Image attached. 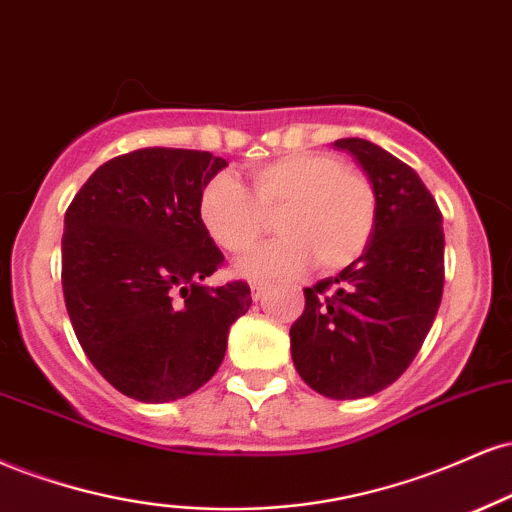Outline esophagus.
Here are the masks:
<instances>
[{
  "instance_id": "34e87169",
  "label": "esophagus",
  "mask_w": 512,
  "mask_h": 512,
  "mask_svg": "<svg viewBox=\"0 0 512 512\" xmlns=\"http://www.w3.org/2000/svg\"><path fill=\"white\" fill-rule=\"evenodd\" d=\"M263 294H266V285H263V282H254V285H251V297H254V302L263 299Z\"/></svg>"
}]
</instances>
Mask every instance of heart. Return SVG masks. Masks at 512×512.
I'll use <instances>...</instances> for the list:
<instances>
[{
    "label": "heart",
    "instance_id": "heart-1",
    "mask_svg": "<svg viewBox=\"0 0 512 512\" xmlns=\"http://www.w3.org/2000/svg\"><path fill=\"white\" fill-rule=\"evenodd\" d=\"M251 197L232 174L220 172L198 196L203 230L225 251H244L256 242L266 215L278 213L282 237L256 246L237 261L249 280H273L316 258L323 270L357 261L376 230V191L364 174L342 170L326 153H292L251 172Z\"/></svg>",
    "mask_w": 512,
    "mask_h": 512
}]
</instances>
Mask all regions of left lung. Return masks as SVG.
Listing matches in <instances>:
<instances>
[{"label": "left lung", "mask_w": 512, "mask_h": 512, "mask_svg": "<svg viewBox=\"0 0 512 512\" xmlns=\"http://www.w3.org/2000/svg\"><path fill=\"white\" fill-rule=\"evenodd\" d=\"M376 191V230L364 254L304 290L292 323V362L316 393L357 400L405 374L443 294V215L410 165L364 138H338Z\"/></svg>", "instance_id": "8db88e82"}]
</instances>
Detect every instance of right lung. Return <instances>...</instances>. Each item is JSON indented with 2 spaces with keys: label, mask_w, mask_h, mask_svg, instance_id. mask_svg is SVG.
Masks as SVG:
<instances>
[{
  "label": "right lung",
  "mask_w": 512,
  "mask_h": 512,
  "mask_svg": "<svg viewBox=\"0 0 512 512\" xmlns=\"http://www.w3.org/2000/svg\"><path fill=\"white\" fill-rule=\"evenodd\" d=\"M222 167L206 150H134L90 174L64 215L71 326L102 378L138 402L206 386L251 306L246 282L203 285L225 256L203 230L198 196Z\"/></svg>",
  "instance_id": "obj_1"
}]
</instances>
